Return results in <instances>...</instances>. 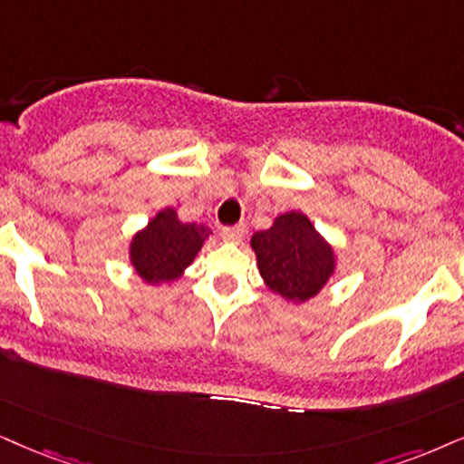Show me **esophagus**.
Here are the masks:
<instances>
[{
    "instance_id": "esophagus-1",
    "label": "esophagus",
    "mask_w": 464,
    "mask_h": 464,
    "mask_svg": "<svg viewBox=\"0 0 464 464\" xmlns=\"http://www.w3.org/2000/svg\"><path fill=\"white\" fill-rule=\"evenodd\" d=\"M220 237L225 239V242L237 244L239 239L244 237V225H237V227H225V228H220Z\"/></svg>"
}]
</instances>
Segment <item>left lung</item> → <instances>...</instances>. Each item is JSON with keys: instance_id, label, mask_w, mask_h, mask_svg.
<instances>
[{"instance_id": "left-lung-1", "label": "left lung", "mask_w": 464, "mask_h": 464, "mask_svg": "<svg viewBox=\"0 0 464 464\" xmlns=\"http://www.w3.org/2000/svg\"><path fill=\"white\" fill-rule=\"evenodd\" d=\"M263 283L286 302L319 295L338 267V252L300 209L276 216L272 227L250 237Z\"/></svg>"}]
</instances>
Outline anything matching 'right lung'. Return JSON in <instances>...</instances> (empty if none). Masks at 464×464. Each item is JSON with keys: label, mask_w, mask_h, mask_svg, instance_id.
<instances>
[{"label": "right lung", "mask_w": 464, "mask_h": 464, "mask_svg": "<svg viewBox=\"0 0 464 464\" xmlns=\"http://www.w3.org/2000/svg\"><path fill=\"white\" fill-rule=\"evenodd\" d=\"M214 231L203 222H181L175 208H162L139 228L128 246V259L143 283L171 285L186 274Z\"/></svg>", "instance_id": "obj_1"}]
</instances>
